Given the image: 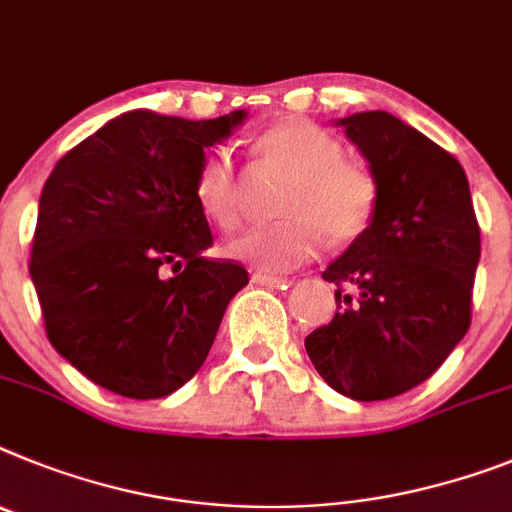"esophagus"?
Returning a JSON list of instances; mask_svg holds the SVG:
<instances>
[{"label": "esophagus", "mask_w": 512, "mask_h": 512, "mask_svg": "<svg viewBox=\"0 0 512 512\" xmlns=\"http://www.w3.org/2000/svg\"><path fill=\"white\" fill-rule=\"evenodd\" d=\"M251 279H253V282H256V285L274 287V290H287V287L292 285V279L277 277V274H266V272H256Z\"/></svg>", "instance_id": "obj_1"}]
</instances>
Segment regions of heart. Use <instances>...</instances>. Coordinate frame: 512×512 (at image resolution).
Listing matches in <instances>:
<instances>
[{
	"label": "heart",
	"mask_w": 512,
	"mask_h": 512,
	"mask_svg": "<svg viewBox=\"0 0 512 512\" xmlns=\"http://www.w3.org/2000/svg\"><path fill=\"white\" fill-rule=\"evenodd\" d=\"M261 163L290 176L279 194V222L248 227L227 243V256L264 272H290L316 259L323 235L352 243L378 209V181L365 165L344 157L342 139L308 119H285L256 137ZM196 204L214 225L240 220V178L230 152L217 147L202 157L194 178Z\"/></svg>",
	"instance_id": "heart-1"
}]
</instances>
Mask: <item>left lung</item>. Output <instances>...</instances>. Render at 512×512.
I'll list each match as a JSON object with an SVG mask.
<instances>
[{
  "instance_id": "obj_1",
  "label": "left lung",
  "mask_w": 512,
  "mask_h": 512,
  "mask_svg": "<svg viewBox=\"0 0 512 512\" xmlns=\"http://www.w3.org/2000/svg\"><path fill=\"white\" fill-rule=\"evenodd\" d=\"M336 124L370 163L378 209L321 274L339 310L305 352L334 391L383 401L427 381L469 331L479 222L461 163L422 131L386 111Z\"/></svg>"
}]
</instances>
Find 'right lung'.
<instances>
[{
  "instance_id": "add662e5",
  "label": "right lung",
  "mask_w": 512,
  "mask_h": 512,
  "mask_svg": "<svg viewBox=\"0 0 512 512\" xmlns=\"http://www.w3.org/2000/svg\"><path fill=\"white\" fill-rule=\"evenodd\" d=\"M243 119L121 113L43 183L30 277L48 342L98 386L126 399L178 391L248 285L240 264L204 256L212 233L194 196L204 150Z\"/></svg>"
}]
</instances>
